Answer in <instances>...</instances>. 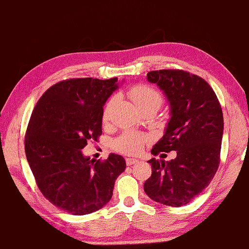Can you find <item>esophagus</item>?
<instances>
[{
	"label": "esophagus",
	"mask_w": 249,
	"mask_h": 249,
	"mask_svg": "<svg viewBox=\"0 0 249 249\" xmlns=\"http://www.w3.org/2000/svg\"><path fill=\"white\" fill-rule=\"evenodd\" d=\"M136 162H139V160H137V159H135V158H127V159H125V164H127L128 166H131V165L136 164Z\"/></svg>",
	"instance_id": "esophagus-1"
}]
</instances>
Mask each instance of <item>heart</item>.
<instances>
[{
    "label": "heart",
    "mask_w": 249,
    "mask_h": 249,
    "mask_svg": "<svg viewBox=\"0 0 249 249\" xmlns=\"http://www.w3.org/2000/svg\"><path fill=\"white\" fill-rule=\"evenodd\" d=\"M128 96L139 109L146 106H155L158 108L162 101L161 94L156 89L145 84L134 85L133 88L128 90ZM114 97L110 98L106 103L105 108H104V120H107L108 118L110 108L114 104ZM144 143H145V137L142 135L127 133L115 141L114 146L120 152L127 153V155H136V153L141 152Z\"/></svg>",
    "instance_id": "heart-1"
}]
</instances>
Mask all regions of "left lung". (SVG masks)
Masks as SVG:
<instances>
[{
    "mask_svg": "<svg viewBox=\"0 0 249 249\" xmlns=\"http://www.w3.org/2000/svg\"><path fill=\"white\" fill-rule=\"evenodd\" d=\"M148 81L166 94L171 119L152 155L177 151L170 161L152 158L151 177L144 192L158 203L182 207L192 202L211 180L220 162L224 119L213 88L197 75L180 69L153 70Z\"/></svg>",
    "mask_w": 249,
    "mask_h": 249,
    "instance_id": "left-lung-1",
    "label": "left lung"
}]
</instances>
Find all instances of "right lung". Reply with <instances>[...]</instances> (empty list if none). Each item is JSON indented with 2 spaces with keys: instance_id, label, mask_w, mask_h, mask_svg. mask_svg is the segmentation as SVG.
<instances>
[{
  "instance_id": "1",
  "label": "right lung",
  "mask_w": 249,
  "mask_h": 249,
  "mask_svg": "<svg viewBox=\"0 0 249 249\" xmlns=\"http://www.w3.org/2000/svg\"><path fill=\"white\" fill-rule=\"evenodd\" d=\"M118 78H71L52 85L33 109L25 134V155L40 192L66 213L82 216L112 198L122 156L84 157L82 149L101 135L104 105Z\"/></svg>"
}]
</instances>
